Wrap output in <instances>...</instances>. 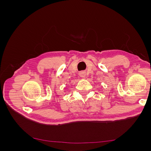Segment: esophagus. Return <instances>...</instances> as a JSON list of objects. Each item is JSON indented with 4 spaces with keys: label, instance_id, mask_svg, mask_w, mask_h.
Instances as JSON below:
<instances>
[{
    "label": "esophagus",
    "instance_id": "34e87169",
    "mask_svg": "<svg viewBox=\"0 0 151 151\" xmlns=\"http://www.w3.org/2000/svg\"><path fill=\"white\" fill-rule=\"evenodd\" d=\"M79 75L80 77H83V78H84V77H85L86 76V73L85 71H81V72H79Z\"/></svg>",
    "mask_w": 151,
    "mask_h": 151
}]
</instances>
